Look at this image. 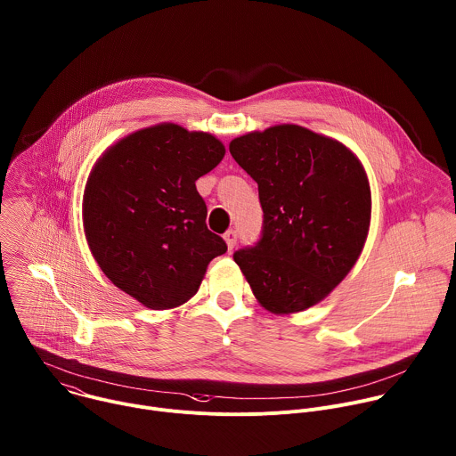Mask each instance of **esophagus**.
Wrapping results in <instances>:
<instances>
[{
    "label": "esophagus",
    "mask_w": 456,
    "mask_h": 456,
    "mask_svg": "<svg viewBox=\"0 0 456 456\" xmlns=\"http://www.w3.org/2000/svg\"><path fill=\"white\" fill-rule=\"evenodd\" d=\"M224 240H225V243H227V248H229V250H232V248L236 247V240H238L236 231L229 229V231L224 234Z\"/></svg>",
    "instance_id": "obj_1"
}]
</instances>
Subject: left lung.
Returning a JSON list of instances; mask_svg holds the SVG:
<instances>
[{"mask_svg": "<svg viewBox=\"0 0 456 456\" xmlns=\"http://www.w3.org/2000/svg\"><path fill=\"white\" fill-rule=\"evenodd\" d=\"M234 161L257 183L261 240L234 252L259 305L275 315L324 300L358 261L370 227L363 165L340 141L300 125L234 137Z\"/></svg>", "mask_w": 456, "mask_h": 456, "instance_id": "1", "label": "left lung"}]
</instances>
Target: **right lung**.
<instances>
[{
  "mask_svg": "<svg viewBox=\"0 0 456 456\" xmlns=\"http://www.w3.org/2000/svg\"><path fill=\"white\" fill-rule=\"evenodd\" d=\"M224 156L213 134L159 123L121 137L94 163L82 200L87 245L102 272L142 306H183L209 261L227 252L206 225L195 186Z\"/></svg>",
  "mask_w": 456,
  "mask_h": 456,
  "instance_id": "obj_1",
  "label": "right lung"
}]
</instances>
